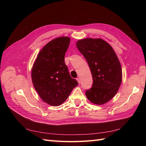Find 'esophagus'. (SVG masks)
<instances>
[{
  "mask_svg": "<svg viewBox=\"0 0 146 146\" xmlns=\"http://www.w3.org/2000/svg\"><path fill=\"white\" fill-rule=\"evenodd\" d=\"M77 82H78V83L79 84L80 83L81 81H80V78H77Z\"/></svg>",
  "mask_w": 146,
  "mask_h": 146,
  "instance_id": "obj_1",
  "label": "esophagus"
}]
</instances>
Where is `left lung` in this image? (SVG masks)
Segmentation results:
<instances>
[{
  "mask_svg": "<svg viewBox=\"0 0 146 146\" xmlns=\"http://www.w3.org/2000/svg\"><path fill=\"white\" fill-rule=\"evenodd\" d=\"M76 46L86 60L93 78L92 87L85 92L91 103L105 104L116 95L122 78V68L112 47L100 38L77 41Z\"/></svg>",
  "mask_w": 146,
  "mask_h": 146,
  "instance_id": "1",
  "label": "left lung"
}]
</instances>
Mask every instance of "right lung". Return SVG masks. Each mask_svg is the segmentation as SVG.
<instances>
[{
    "instance_id": "add662e5",
    "label": "right lung",
    "mask_w": 146,
    "mask_h": 146,
    "mask_svg": "<svg viewBox=\"0 0 146 146\" xmlns=\"http://www.w3.org/2000/svg\"><path fill=\"white\" fill-rule=\"evenodd\" d=\"M70 39L61 36L52 39L39 52L32 69V80L40 98L47 104L59 106L78 85L70 77L64 56Z\"/></svg>"
}]
</instances>
